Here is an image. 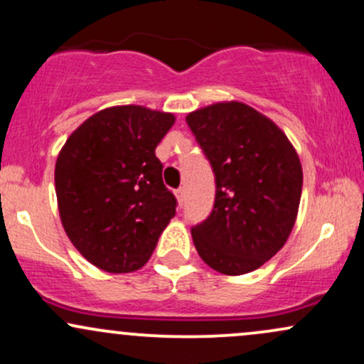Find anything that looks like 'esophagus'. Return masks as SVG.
<instances>
[{"instance_id": "obj_1", "label": "esophagus", "mask_w": 364, "mask_h": 364, "mask_svg": "<svg viewBox=\"0 0 364 364\" xmlns=\"http://www.w3.org/2000/svg\"><path fill=\"white\" fill-rule=\"evenodd\" d=\"M176 198H178L179 205H183V203H185V190H183V188H178L176 190Z\"/></svg>"}]
</instances>
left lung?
<instances>
[{
  "instance_id": "left-lung-1",
  "label": "left lung",
  "mask_w": 364,
  "mask_h": 364,
  "mask_svg": "<svg viewBox=\"0 0 364 364\" xmlns=\"http://www.w3.org/2000/svg\"><path fill=\"white\" fill-rule=\"evenodd\" d=\"M215 174V203L191 229L200 258L217 272L243 275L286 245L303 190L298 152L272 119L237 101L186 116Z\"/></svg>"
}]
</instances>
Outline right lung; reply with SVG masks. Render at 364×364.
<instances>
[{"instance_id":"right-lung-1","label":"right lung","mask_w":364,"mask_h":364,"mask_svg":"<svg viewBox=\"0 0 364 364\" xmlns=\"http://www.w3.org/2000/svg\"><path fill=\"white\" fill-rule=\"evenodd\" d=\"M174 121L173 112L135 104L106 107L83 121L58 154L61 224L82 257L104 272L141 269L176 214L156 157Z\"/></svg>"}]
</instances>
